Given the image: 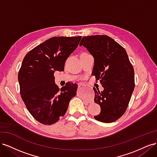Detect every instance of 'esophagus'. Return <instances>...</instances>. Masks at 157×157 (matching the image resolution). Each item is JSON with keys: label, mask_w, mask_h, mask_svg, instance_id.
Returning a JSON list of instances; mask_svg holds the SVG:
<instances>
[{"label": "esophagus", "mask_w": 157, "mask_h": 157, "mask_svg": "<svg viewBox=\"0 0 157 157\" xmlns=\"http://www.w3.org/2000/svg\"><path fill=\"white\" fill-rule=\"evenodd\" d=\"M82 86V84H78V87H79V88H80V87H81Z\"/></svg>", "instance_id": "1"}]
</instances>
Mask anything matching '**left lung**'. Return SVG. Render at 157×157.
<instances>
[{
  "mask_svg": "<svg viewBox=\"0 0 157 157\" xmlns=\"http://www.w3.org/2000/svg\"><path fill=\"white\" fill-rule=\"evenodd\" d=\"M84 46L94 58L92 75L99 80L103 90L93 88L94 101L101 112L96 120L113 122L126 111L135 88L134 70L126 51L107 35L84 36L80 46Z\"/></svg>",
  "mask_w": 157,
  "mask_h": 157,
  "instance_id": "1",
  "label": "left lung"
}]
</instances>
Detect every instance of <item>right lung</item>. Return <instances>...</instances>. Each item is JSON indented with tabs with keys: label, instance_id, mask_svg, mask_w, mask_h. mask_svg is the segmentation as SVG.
Masks as SVG:
<instances>
[{
	"label": "right lung",
	"instance_id": "add662e5",
	"mask_svg": "<svg viewBox=\"0 0 157 157\" xmlns=\"http://www.w3.org/2000/svg\"><path fill=\"white\" fill-rule=\"evenodd\" d=\"M82 36H54L28 52L18 73L21 97L35 120L52 124L67 110L77 94V84L69 83L60 90L55 71H63L65 62L77 48Z\"/></svg>",
	"mask_w": 157,
	"mask_h": 157
}]
</instances>
